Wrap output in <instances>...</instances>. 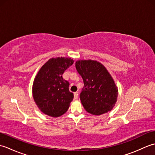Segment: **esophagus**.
<instances>
[{
    "label": "esophagus",
    "instance_id": "esophagus-1",
    "mask_svg": "<svg viewBox=\"0 0 155 155\" xmlns=\"http://www.w3.org/2000/svg\"><path fill=\"white\" fill-rule=\"evenodd\" d=\"M78 92H75V93H74V99H77V98H78Z\"/></svg>",
    "mask_w": 155,
    "mask_h": 155
}]
</instances>
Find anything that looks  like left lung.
I'll return each mask as SVG.
<instances>
[{"label": "left lung", "instance_id": "left-lung-1", "mask_svg": "<svg viewBox=\"0 0 155 155\" xmlns=\"http://www.w3.org/2000/svg\"><path fill=\"white\" fill-rule=\"evenodd\" d=\"M75 67L84 82L80 98L84 109L93 115L110 111L117 101L118 91L106 67L94 60L77 61Z\"/></svg>", "mask_w": 155, "mask_h": 155}]
</instances>
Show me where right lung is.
Segmentation results:
<instances>
[{
  "instance_id": "right-lung-1",
  "label": "right lung",
  "mask_w": 155,
  "mask_h": 155,
  "mask_svg": "<svg viewBox=\"0 0 155 155\" xmlns=\"http://www.w3.org/2000/svg\"><path fill=\"white\" fill-rule=\"evenodd\" d=\"M71 58H51L42 66L33 81L32 92L36 104L42 113L52 117L64 114L73 100L69 83L62 78L73 64Z\"/></svg>"
}]
</instances>
